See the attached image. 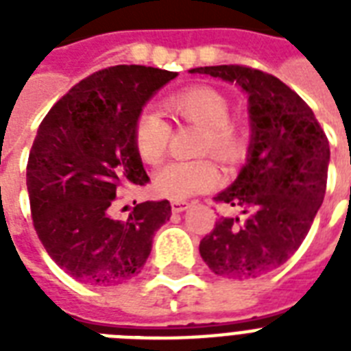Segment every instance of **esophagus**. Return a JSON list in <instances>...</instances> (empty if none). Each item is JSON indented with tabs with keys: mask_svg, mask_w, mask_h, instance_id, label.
Returning <instances> with one entry per match:
<instances>
[{
	"mask_svg": "<svg viewBox=\"0 0 351 351\" xmlns=\"http://www.w3.org/2000/svg\"><path fill=\"white\" fill-rule=\"evenodd\" d=\"M187 208H189V202H184V200H173V202H171L173 213H182V211H186Z\"/></svg>",
	"mask_w": 351,
	"mask_h": 351,
	"instance_id": "1",
	"label": "esophagus"
}]
</instances>
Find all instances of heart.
Returning <instances> with one entry per match:
<instances>
[{
    "label": "heart",
    "instance_id": "heart-1",
    "mask_svg": "<svg viewBox=\"0 0 351 351\" xmlns=\"http://www.w3.org/2000/svg\"><path fill=\"white\" fill-rule=\"evenodd\" d=\"M165 109L178 120L204 129L200 154H213L224 164L244 158L250 132L242 120L231 117V104L222 90L209 85H195L165 100ZM132 142L140 158L156 164L164 158L171 142V127L154 111H143L134 121ZM220 171L211 158L193 162H169L154 175V189L160 197L186 200L219 186Z\"/></svg>",
    "mask_w": 351,
    "mask_h": 351
}]
</instances>
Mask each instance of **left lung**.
Instances as JSON below:
<instances>
[{"instance_id": "8db88e82", "label": "left lung", "mask_w": 351, "mask_h": 351, "mask_svg": "<svg viewBox=\"0 0 351 351\" xmlns=\"http://www.w3.org/2000/svg\"><path fill=\"white\" fill-rule=\"evenodd\" d=\"M191 73L237 82L250 96L253 131L247 164L233 186L215 197L250 217L217 220L200 240V255L222 277H261L299 250L321 208L330 162L326 132L308 104L273 74L245 65Z\"/></svg>"}]
</instances>
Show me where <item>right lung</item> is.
I'll list each match as a JSON object with an SVG mask.
<instances>
[{
    "label": "right lung",
    "mask_w": 351,
    "mask_h": 351,
    "mask_svg": "<svg viewBox=\"0 0 351 351\" xmlns=\"http://www.w3.org/2000/svg\"><path fill=\"white\" fill-rule=\"evenodd\" d=\"M178 74L117 65L76 84L47 112L27 162L38 239L63 271L84 284L117 286L142 271L171 204H136L117 220L118 193L149 180L132 142L143 104Z\"/></svg>",
    "instance_id": "obj_1"
}]
</instances>
